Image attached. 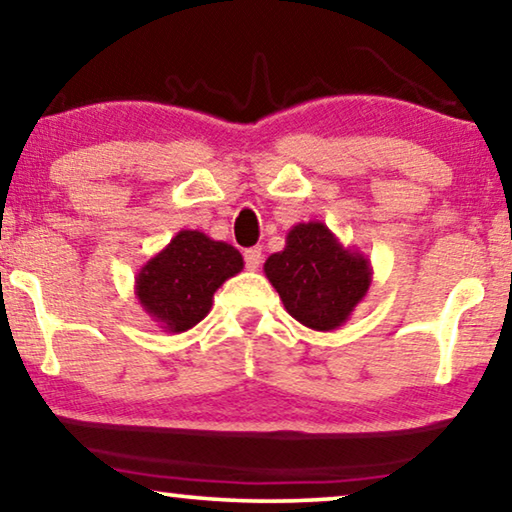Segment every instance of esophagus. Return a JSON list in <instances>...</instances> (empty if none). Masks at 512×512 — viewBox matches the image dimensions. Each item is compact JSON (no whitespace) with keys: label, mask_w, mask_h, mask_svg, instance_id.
Here are the masks:
<instances>
[{"label":"esophagus","mask_w":512,"mask_h":512,"mask_svg":"<svg viewBox=\"0 0 512 512\" xmlns=\"http://www.w3.org/2000/svg\"><path fill=\"white\" fill-rule=\"evenodd\" d=\"M243 259H246V269L257 271L259 264H262V248H248L243 253Z\"/></svg>","instance_id":"obj_1"}]
</instances>
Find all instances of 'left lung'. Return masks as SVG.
Wrapping results in <instances>:
<instances>
[{
	"instance_id": "8db88e82",
	"label": "left lung",
	"mask_w": 512,
	"mask_h": 512,
	"mask_svg": "<svg viewBox=\"0 0 512 512\" xmlns=\"http://www.w3.org/2000/svg\"><path fill=\"white\" fill-rule=\"evenodd\" d=\"M264 273L289 315L312 331L340 329L372 285L370 259L342 246L322 220L294 225Z\"/></svg>"
}]
</instances>
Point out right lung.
Returning a JSON list of instances; mask_svg holds the SVG:
<instances>
[{
    "instance_id": "1",
    "label": "right lung",
    "mask_w": 512,
    "mask_h": 512,
    "mask_svg": "<svg viewBox=\"0 0 512 512\" xmlns=\"http://www.w3.org/2000/svg\"><path fill=\"white\" fill-rule=\"evenodd\" d=\"M243 269L239 250L204 232L181 230L142 264L135 299L167 333H183L209 315L213 294Z\"/></svg>"
}]
</instances>
